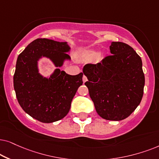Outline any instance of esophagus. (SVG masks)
<instances>
[{
  "instance_id": "1",
  "label": "esophagus",
  "mask_w": 159,
  "mask_h": 159,
  "mask_svg": "<svg viewBox=\"0 0 159 159\" xmlns=\"http://www.w3.org/2000/svg\"><path fill=\"white\" fill-rule=\"evenodd\" d=\"M86 81H87V78H86V75H84L83 76V81H84V83H85Z\"/></svg>"
}]
</instances>
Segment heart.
I'll use <instances>...</instances> for the list:
<instances>
[{
  "mask_svg": "<svg viewBox=\"0 0 159 159\" xmlns=\"http://www.w3.org/2000/svg\"><path fill=\"white\" fill-rule=\"evenodd\" d=\"M98 57V54L95 52H92V51H89V52H86L82 54V59L84 60L91 61L94 60L95 59L97 58Z\"/></svg>",
  "mask_w": 159,
  "mask_h": 159,
  "instance_id": "1",
  "label": "heart"
}]
</instances>
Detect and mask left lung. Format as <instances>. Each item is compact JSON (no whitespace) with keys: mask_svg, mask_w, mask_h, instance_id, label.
<instances>
[{"mask_svg":"<svg viewBox=\"0 0 159 159\" xmlns=\"http://www.w3.org/2000/svg\"><path fill=\"white\" fill-rule=\"evenodd\" d=\"M112 55L97 64L89 63L83 73L85 85L99 116L120 120L129 116L143 96L145 75L140 57L122 42H112Z\"/></svg>","mask_w":159,"mask_h":159,"instance_id":"1","label":"left lung"}]
</instances>
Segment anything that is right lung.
Listing matches in <instances>:
<instances>
[{
    "label": "right lung",
    "instance_id": "obj_1",
    "mask_svg": "<svg viewBox=\"0 0 159 159\" xmlns=\"http://www.w3.org/2000/svg\"><path fill=\"white\" fill-rule=\"evenodd\" d=\"M66 42L37 39L20 54L14 75V88L19 104L31 117L52 123L67 116L78 87L83 84V73L68 75L57 69L50 78L38 73L37 61L41 56L52 60L57 67L70 58Z\"/></svg>",
    "mask_w": 159,
    "mask_h": 159
}]
</instances>
